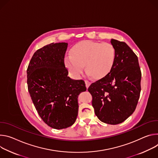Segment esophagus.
<instances>
[{
	"mask_svg": "<svg viewBox=\"0 0 158 158\" xmlns=\"http://www.w3.org/2000/svg\"><path fill=\"white\" fill-rule=\"evenodd\" d=\"M85 85H86V87L87 89L89 88V86H90V85L91 84V82L88 81V80H85Z\"/></svg>",
	"mask_w": 158,
	"mask_h": 158,
	"instance_id": "1",
	"label": "esophagus"
}]
</instances>
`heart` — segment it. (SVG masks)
I'll return each mask as SVG.
<instances>
[{
    "label": "heart",
    "instance_id": "b5f03b06",
    "mask_svg": "<svg viewBox=\"0 0 158 158\" xmlns=\"http://www.w3.org/2000/svg\"><path fill=\"white\" fill-rule=\"evenodd\" d=\"M115 49L110 43L84 41L75 44L71 56L65 58V64L73 77H79L86 71L95 79L102 78L110 73L115 60Z\"/></svg>",
    "mask_w": 158,
    "mask_h": 158
}]
</instances>
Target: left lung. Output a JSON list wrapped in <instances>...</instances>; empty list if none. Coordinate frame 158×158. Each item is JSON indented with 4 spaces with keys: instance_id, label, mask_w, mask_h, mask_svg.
Returning <instances> with one entry per match:
<instances>
[{
    "instance_id": "left-lung-1",
    "label": "left lung",
    "mask_w": 158,
    "mask_h": 158,
    "mask_svg": "<svg viewBox=\"0 0 158 158\" xmlns=\"http://www.w3.org/2000/svg\"><path fill=\"white\" fill-rule=\"evenodd\" d=\"M111 43L116 52L114 65L109 74L92 83L88 91L98 119L116 125L126 120L136 108L141 72L137 55L126 43L112 39Z\"/></svg>"
}]
</instances>
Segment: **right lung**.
<instances>
[{
  "instance_id": "obj_1",
  "label": "right lung",
  "mask_w": 158,
  "mask_h": 158,
  "mask_svg": "<svg viewBox=\"0 0 158 158\" xmlns=\"http://www.w3.org/2000/svg\"><path fill=\"white\" fill-rule=\"evenodd\" d=\"M68 43H51L38 49L27 69L28 91L38 114L49 127L72 126L78 111V95L86 90L83 80L68 77L64 55Z\"/></svg>"
}]
</instances>
